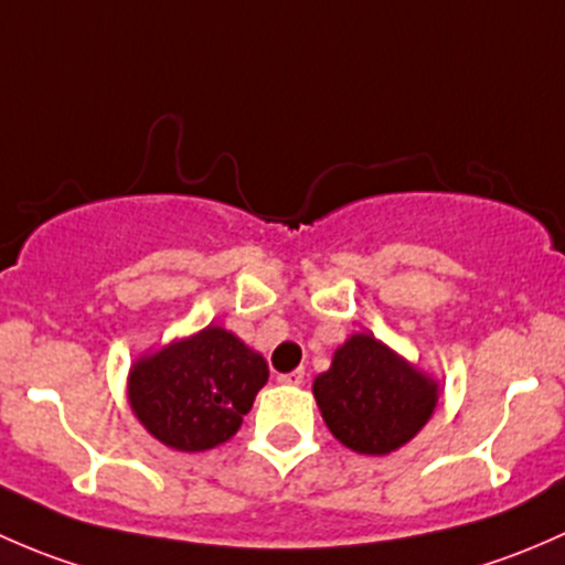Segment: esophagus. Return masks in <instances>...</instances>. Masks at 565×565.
<instances>
[{"mask_svg": "<svg viewBox=\"0 0 565 565\" xmlns=\"http://www.w3.org/2000/svg\"><path fill=\"white\" fill-rule=\"evenodd\" d=\"M277 381L285 383V386H301V383H305V370L282 372V375H277Z\"/></svg>", "mask_w": 565, "mask_h": 565, "instance_id": "1", "label": "esophagus"}]
</instances>
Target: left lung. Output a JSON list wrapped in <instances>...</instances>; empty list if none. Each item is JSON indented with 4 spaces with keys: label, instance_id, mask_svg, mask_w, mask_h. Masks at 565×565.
Here are the masks:
<instances>
[{
    "label": "left lung",
    "instance_id": "1",
    "mask_svg": "<svg viewBox=\"0 0 565 565\" xmlns=\"http://www.w3.org/2000/svg\"><path fill=\"white\" fill-rule=\"evenodd\" d=\"M312 394L326 427L359 455H388L408 444L438 403V386L372 334H353L316 377Z\"/></svg>",
    "mask_w": 565,
    "mask_h": 565
}]
</instances>
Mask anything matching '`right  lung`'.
<instances>
[{
    "mask_svg": "<svg viewBox=\"0 0 565 565\" xmlns=\"http://www.w3.org/2000/svg\"><path fill=\"white\" fill-rule=\"evenodd\" d=\"M266 377L264 356L231 331L206 326L132 367L130 405L166 446L206 451L242 427Z\"/></svg>",
    "mask_w": 565,
    "mask_h": 565,
    "instance_id": "right-lung-1",
    "label": "right lung"
}]
</instances>
